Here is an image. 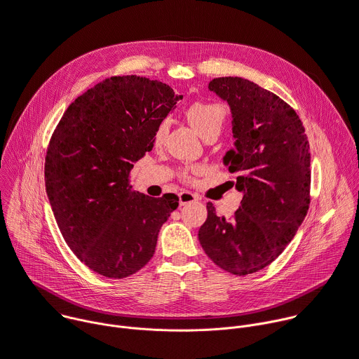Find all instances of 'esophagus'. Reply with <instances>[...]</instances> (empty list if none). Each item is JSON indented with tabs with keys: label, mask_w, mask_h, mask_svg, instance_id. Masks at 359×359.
Segmentation results:
<instances>
[{
	"label": "esophagus",
	"mask_w": 359,
	"mask_h": 359,
	"mask_svg": "<svg viewBox=\"0 0 359 359\" xmlns=\"http://www.w3.org/2000/svg\"><path fill=\"white\" fill-rule=\"evenodd\" d=\"M196 201H198L196 196H195L194 194H191V192H181V194H180V205H181V206L188 205V203H194V202H196Z\"/></svg>",
	"instance_id": "1"
}]
</instances>
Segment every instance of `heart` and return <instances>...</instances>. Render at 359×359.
I'll return each instance as SVG.
<instances>
[{
	"instance_id": "1",
	"label": "heart",
	"mask_w": 359,
	"mask_h": 359,
	"mask_svg": "<svg viewBox=\"0 0 359 359\" xmlns=\"http://www.w3.org/2000/svg\"><path fill=\"white\" fill-rule=\"evenodd\" d=\"M185 118L189 125L203 137H217L226 122V109L223 105L216 102H194L185 109ZM168 130V122L163 121L156 128L153 142L156 146L163 144ZM203 172L201 165H189L181 170L180 177L185 181H191L194 175Z\"/></svg>"
}]
</instances>
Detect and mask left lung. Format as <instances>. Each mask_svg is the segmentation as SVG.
Masks as SVG:
<instances>
[{
	"label": "left lung",
	"instance_id": "1",
	"mask_svg": "<svg viewBox=\"0 0 359 359\" xmlns=\"http://www.w3.org/2000/svg\"><path fill=\"white\" fill-rule=\"evenodd\" d=\"M209 90L231 111L236 142L223 161L243 199L231 219L209 202L198 237L217 266L244 276L269 265L304 220L310 147L297 114L273 93L241 77L213 79Z\"/></svg>",
	"mask_w": 359,
	"mask_h": 359
}]
</instances>
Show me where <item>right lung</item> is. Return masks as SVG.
Here are the masks:
<instances>
[{
	"instance_id": "obj_1",
	"label": "right lung",
	"mask_w": 359,
	"mask_h": 359,
	"mask_svg": "<svg viewBox=\"0 0 359 359\" xmlns=\"http://www.w3.org/2000/svg\"><path fill=\"white\" fill-rule=\"evenodd\" d=\"M181 98L157 80L115 76L72 102L53 132L45 161L52 210L72 251L102 276L142 269L178 206L174 194H136L129 174Z\"/></svg>"
}]
</instances>
